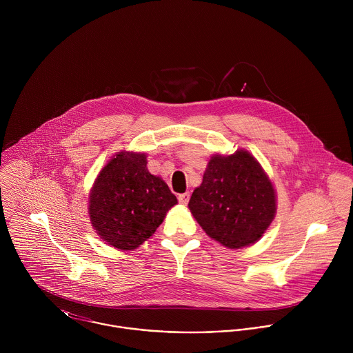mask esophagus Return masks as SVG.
Segmentation results:
<instances>
[{"label": "esophagus", "instance_id": "obj_1", "mask_svg": "<svg viewBox=\"0 0 353 353\" xmlns=\"http://www.w3.org/2000/svg\"><path fill=\"white\" fill-rule=\"evenodd\" d=\"M189 199H190V194H189V193H183V194H179V196H178V201L181 202L182 205H186V203L189 202Z\"/></svg>", "mask_w": 353, "mask_h": 353}]
</instances>
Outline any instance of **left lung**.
Returning a JSON list of instances; mask_svg holds the SVG:
<instances>
[{"instance_id": "obj_1", "label": "left lung", "mask_w": 353, "mask_h": 353, "mask_svg": "<svg viewBox=\"0 0 353 353\" xmlns=\"http://www.w3.org/2000/svg\"><path fill=\"white\" fill-rule=\"evenodd\" d=\"M202 230L230 249L256 242L276 213L272 182L249 152L210 159L189 201Z\"/></svg>"}]
</instances>
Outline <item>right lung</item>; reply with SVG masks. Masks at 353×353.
Here are the masks:
<instances>
[{"label":"right lung","mask_w":353,"mask_h":353,"mask_svg":"<svg viewBox=\"0 0 353 353\" xmlns=\"http://www.w3.org/2000/svg\"><path fill=\"white\" fill-rule=\"evenodd\" d=\"M176 197L150 174L144 153H118L103 168L90 196V216L101 239L132 250L163 223Z\"/></svg>","instance_id":"1"}]
</instances>
